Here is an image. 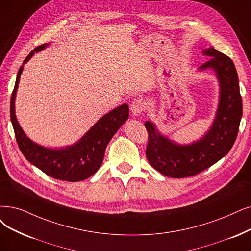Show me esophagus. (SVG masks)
<instances>
[{"label": "esophagus", "mask_w": 251, "mask_h": 251, "mask_svg": "<svg viewBox=\"0 0 251 251\" xmlns=\"http://www.w3.org/2000/svg\"><path fill=\"white\" fill-rule=\"evenodd\" d=\"M129 109H131V112L133 113V115L135 116H139L140 114L142 113V111L144 110V102L142 99L140 98H137V99H134L132 103H131V107H129Z\"/></svg>", "instance_id": "1"}]
</instances>
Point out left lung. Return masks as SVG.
<instances>
[{
  "label": "left lung",
  "instance_id": "1",
  "mask_svg": "<svg viewBox=\"0 0 251 251\" xmlns=\"http://www.w3.org/2000/svg\"><path fill=\"white\" fill-rule=\"evenodd\" d=\"M211 57L198 70H212L219 86L218 105L213 123L199 140L180 144L159 132L152 122L144 124L148 132L146 156L159 173L172 178L194 176L211 167L233 147L242 117L238 74L232 59L213 47L203 49Z\"/></svg>",
  "mask_w": 251,
  "mask_h": 251
}]
</instances>
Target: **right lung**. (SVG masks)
<instances>
[{
    "label": "right lung",
    "instance_id": "1",
    "mask_svg": "<svg viewBox=\"0 0 251 251\" xmlns=\"http://www.w3.org/2000/svg\"><path fill=\"white\" fill-rule=\"evenodd\" d=\"M49 44L36 47L19 68L10 103V118L18 147L29 163L50 177L77 182L91 177L101 167L108 143L128 118V106L123 104L103 115L76 143L70 146L49 148L34 142L25 135L16 118L15 98L24 66L34 52L42 51Z\"/></svg>",
    "mask_w": 251,
    "mask_h": 251
}]
</instances>
